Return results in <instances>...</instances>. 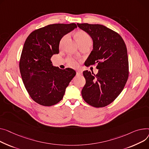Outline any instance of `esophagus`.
I'll list each match as a JSON object with an SVG mask.
<instances>
[{
	"instance_id": "34e87169",
	"label": "esophagus",
	"mask_w": 149,
	"mask_h": 149,
	"mask_svg": "<svg viewBox=\"0 0 149 149\" xmlns=\"http://www.w3.org/2000/svg\"><path fill=\"white\" fill-rule=\"evenodd\" d=\"M82 75V72L80 71H77V75Z\"/></svg>"
}]
</instances>
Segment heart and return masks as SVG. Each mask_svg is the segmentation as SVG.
I'll list each match as a JSON object with an SVG mask.
<instances>
[{"label": "heart", "instance_id": "obj_1", "mask_svg": "<svg viewBox=\"0 0 149 149\" xmlns=\"http://www.w3.org/2000/svg\"><path fill=\"white\" fill-rule=\"evenodd\" d=\"M67 35L63 36L61 41L60 42V46H62L65 41L67 38ZM75 37L77 41L80 45L85 44V43H91L92 44V39L87 33L84 31H78L75 33ZM68 65L72 67V68H77L78 66V62L76 60L72 57H69L68 58Z\"/></svg>", "mask_w": 149, "mask_h": 149}]
</instances>
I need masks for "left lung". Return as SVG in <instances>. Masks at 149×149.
Wrapping results in <instances>:
<instances>
[{
	"instance_id": "8db88e82",
	"label": "left lung",
	"mask_w": 149,
	"mask_h": 149,
	"mask_svg": "<svg viewBox=\"0 0 149 149\" xmlns=\"http://www.w3.org/2000/svg\"><path fill=\"white\" fill-rule=\"evenodd\" d=\"M91 36L93 49L86 61V66L97 64V74L83 71L86 84L81 91L83 100L96 108L105 107L120 95L129 76L126 44L121 36L101 24L77 23Z\"/></svg>"
}]
</instances>
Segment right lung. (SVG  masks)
Returning <instances> with one entry per match:
<instances>
[{"label": "right lung", "instance_id": "right-lung-1", "mask_svg": "<svg viewBox=\"0 0 149 149\" xmlns=\"http://www.w3.org/2000/svg\"><path fill=\"white\" fill-rule=\"evenodd\" d=\"M77 27L75 23L49 24L35 30L27 38L19 68L26 90L36 103L52 106L60 102L76 75L71 68L53 66L51 58L59 53L62 37Z\"/></svg>", "mask_w": 149, "mask_h": 149}]
</instances>
